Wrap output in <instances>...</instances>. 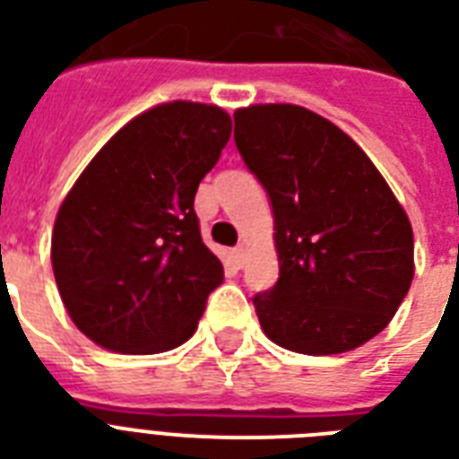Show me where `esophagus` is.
<instances>
[{"label":"esophagus","mask_w":459,"mask_h":459,"mask_svg":"<svg viewBox=\"0 0 459 459\" xmlns=\"http://www.w3.org/2000/svg\"><path fill=\"white\" fill-rule=\"evenodd\" d=\"M245 259H247V250H245V245H238L236 250H233V264H236L238 269H243Z\"/></svg>","instance_id":"esophagus-1"}]
</instances>
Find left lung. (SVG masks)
Returning <instances> with one entry per match:
<instances>
[{
    "label": "left lung",
    "instance_id": "8db88e82",
    "mask_svg": "<svg viewBox=\"0 0 459 459\" xmlns=\"http://www.w3.org/2000/svg\"><path fill=\"white\" fill-rule=\"evenodd\" d=\"M236 147L269 195L279 281L252 305L276 345L348 352L381 333L414 276L405 209L355 140L295 104L238 109Z\"/></svg>",
    "mask_w": 459,
    "mask_h": 459
}]
</instances>
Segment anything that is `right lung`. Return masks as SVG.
<instances>
[{
  "label": "right lung",
  "mask_w": 459,
  "mask_h": 459,
  "mask_svg": "<svg viewBox=\"0 0 459 459\" xmlns=\"http://www.w3.org/2000/svg\"><path fill=\"white\" fill-rule=\"evenodd\" d=\"M230 138L219 107L169 102L126 124L59 207L52 269L74 324L114 352L154 355L197 328L223 266L195 193Z\"/></svg>",
  "instance_id": "add662e5"
}]
</instances>
